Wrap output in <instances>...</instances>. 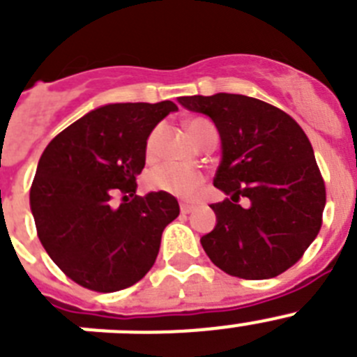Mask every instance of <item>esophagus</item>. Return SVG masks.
<instances>
[{
    "instance_id": "obj_1",
    "label": "esophagus",
    "mask_w": 357,
    "mask_h": 357,
    "mask_svg": "<svg viewBox=\"0 0 357 357\" xmlns=\"http://www.w3.org/2000/svg\"><path fill=\"white\" fill-rule=\"evenodd\" d=\"M193 211H195V206H189V204H182L181 206L182 214H189V213H193Z\"/></svg>"
}]
</instances>
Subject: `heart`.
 <instances>
[{"instance_id": "1", "label": "heart", "mask_w": 357, "mask_h": 357, "mask_svg": "<svg viewBox=\"0 0 357 357\" xmlns=\"http://www.w3.org/2000/svg\"><path fill=\"white\" fill-rule=\"evenodd\" d=\"M188 132L191 134L197 143H200L207 134L216 132L214 127L207 119H191L188 123ZM157 139H159V130H153L146 139V157L153 159L157 153ZM204 176L198 169L189 168V166H182V164L166 162L160 164L157 168L151 169L146 175V184L155 191H162L172 197L176 198H195L200 189Z\"/></svg>"}]
</instances>
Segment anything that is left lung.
I'll return each instance as SVG.
<instances>
[{
    "mask_svg": "<svg viewBox=\"0 0 357 357\" xmlns=\"http://www.w3.org/2000/svg\"><path fill=\"white\" fill-rule=\"evenodd\" d=\"M184 109L206 114L222 141L213 204L216 225L200 243L229 275L272 279L301 259L317 238L326 185L298 123L277 107L245 94L181 96ZM248 198L247 206L238 198Z\"/></svg>",
    "mask_w": 357,
    "mask_h": 357,
    "instance_id": "obj_1",
    "label": "left lung"
}]
</instances>
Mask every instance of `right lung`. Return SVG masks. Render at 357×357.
Segmentation results:
<instances>
[{"instance_id": "1", "label": "right lung", "mask_w": 357, "mask_h": 357, "mask_svg": "<svg viewBox=\"0 0 357 357\" xmlns=\"http://www.w3.org/2000/svg\"><path fill=\"white\" fill-rule=\"evenodd\" d=\"M173 102L109 103L69 125L46 146L30 189L37 234L53 263L93 291H119L143 279L157 259L175 197L133 196L151 130ZM125 194L122 204L112 202ZM133 196L132 201L128 198Z\"/></svg>"}]
</instances>
